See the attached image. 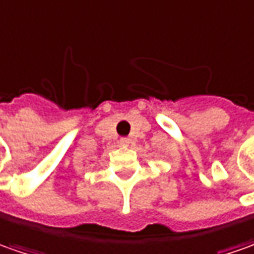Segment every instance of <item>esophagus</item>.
I'll return each instance as SVG.
<instances>
[{
    "label": "esophagus",
    "instance_id": "1",
    "mask_svg": "<svg viewBox=\"0 0 254 254\" xmlns=\"http://www.w3.org/2000/svg\"><path fill=\"white\" fill-rule=\"evenodd\" d=\"M129 143H130V140H129L127 137H121L120 139V144L121 146H124V147H127V146H129Z\"/></svg>",
    "mask_w": 254,
    "mask_h": 254
}]
</instances>
